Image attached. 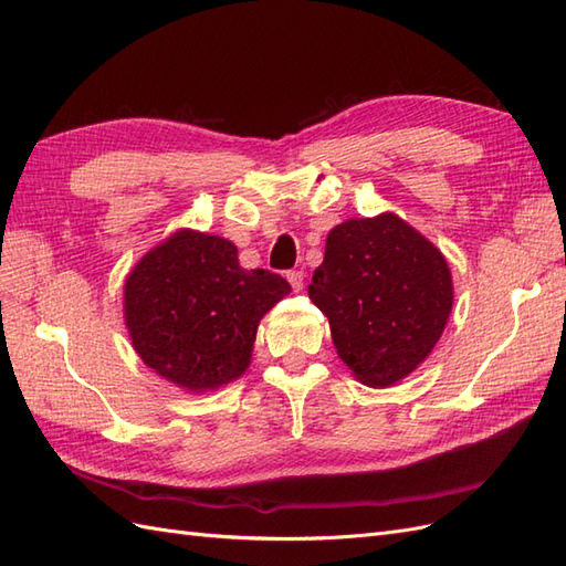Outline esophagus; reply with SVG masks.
<instances>
[{
  "instance_id": "1",
  "label": "esophagus",
  "mask_w": 566,
  "mask_h": 566,
  "mask_svg": "<svg viewBox=\"0 0 566 566\" xmlns=\"http://www.w3.org/2000/svg\"><path fill=\"white\" fill-rule=\"evenodd\" d=\"M287 281H290V285H293L295 293H300V290L304 287V271H290Z\"/></svg>"
}]
</instances>
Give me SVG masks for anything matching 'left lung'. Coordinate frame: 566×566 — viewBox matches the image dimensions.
Instances as JSON below:
<instances>
[{"label":"left lung","mask_w":566,"mask_h":566,"mask_svg":"<svg viewBox=\"0 0 566 566\" xmlns=\"http://www.w3.org/2000/svg\"><path fill=\"white\" fill-rule=\"evenodd\" d=\"M310 297L328 316L342 361L368 387L413 373L439 342L453 306L451 269L397 214L347 219L325 241Z\"/></svg>","instance_id":"left-lung-1"}]
</instances>
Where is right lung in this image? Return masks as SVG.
Masks as SVG:
<instances>
[{
	"label": "right lung",
	"mask_w": 566,
	"mask_h": 566,
	"mask_svg": "<svg viewBox=\"0 0 566 566\" xmlns=\"http://www.w3.org/2000/svg\"><path fill=\"white\" fill-rule=\"evenodd\" d=\"M290 283L243 269L227 238L181 229L142 256L125 283V323L148 368L186 391H210L250 366L256 325Z\"/></svg>",
	"instance_id": "add662e5"
}]
</instances>
